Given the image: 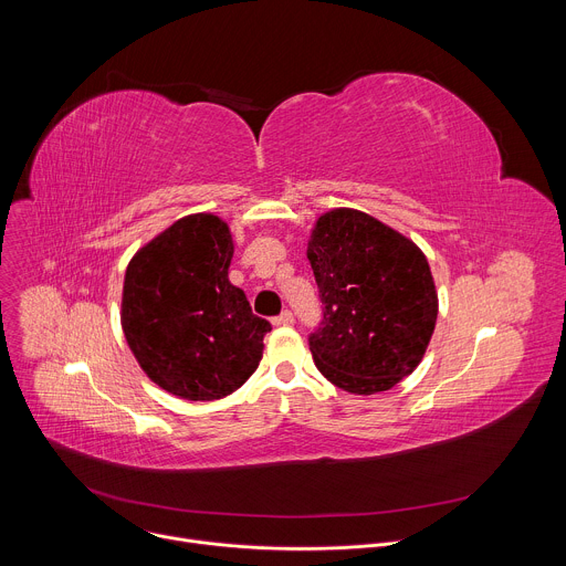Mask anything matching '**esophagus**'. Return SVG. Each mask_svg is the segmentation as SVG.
Here are the masks:
<instances>
[{"instance_id": "obj_1", "label": "esophagus", "mask_w": 566, "mask_h": 566, "mask_svg": "<svg viewBox=\"0 0 566 566\" xmlns=\"http://www.w3.org/2000/svg\"><path fill=\"white\" fill-rule=\"evenodd\" d=\"M273 325H275V327H289V325H293V313H291V311L280 313L277 317H273Z\"/></svg>"}]
</instances>
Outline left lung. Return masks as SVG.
<instances>
[{
  "label": "left lung",
  "mask_w": 566,
  "mask_h": 566,
  "mask_svg": "<svg viewBox=\"0 0 566 566\" xmlns=\"http://www.w3.org/2000/svg\"><path fill=\"white\" fill-rule=\"evenodd\" d=\"M306 258L322 308L313 363L349 394H378L410 376L434 334L439 295L410 237L356 208H334L311 228Z\"/></svg>",
  "instance_id": "obj_1"
}]
</instances>
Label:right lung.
Returning a JSON list of instances; mask_svg holds the SVG:
<instances>
[{
	"label": "right lung",
	"instance_id": "obj_1",
	"mask_svg": "<svg viewBox=\"0 0 566 566\" xmlns=\"http://www.w3.org/2000/svg\"><path fill=\"white\" fill-rule=\"evenodd\" d=\"M232 253L228 223L197 212L158 232L127 264L125 340L147 378L179 398H223L262 360L271 325L230 284Z\"/></svg>",
	"mask_w": 566,
	"mask_h": 566
}]
</instances>
